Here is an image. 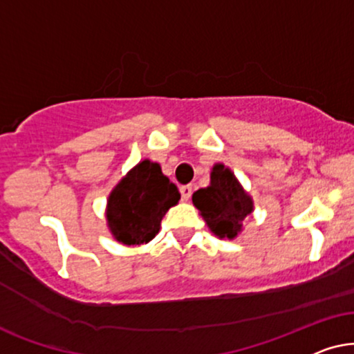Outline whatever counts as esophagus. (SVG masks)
<instances>
[{
  "label": "esophagus",
  "instance_id": "obj_1",
  "mask_svg": "<svg viewBox=\"0 0 354 354\" xmlns=\"http://www.w3.org/2000/svg\"><path fill=\"white\" fill-rule=\"evenodd\" d=\"M180 192H181V199H183V201H189V197H191V194H192V187H191L189 185L181 186V187H180Z\"/></svg>",
  "mask_w": 354,
  "mask_h": 354
}]
</instances>
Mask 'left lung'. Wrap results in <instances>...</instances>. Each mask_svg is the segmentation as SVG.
I'll return each instance as SVG.
<instances>
[{
    "label": "left lung",
    "instance_id": "obj_1",
    "mask_svg": "<svg viewBox=\"0 0 354 354\" xmlns=\"http://www.w3.org/2000/svg\"><path fill=\"white\" fill-rule=\"evenodd\" d=\"M192 204L220 239H234L243 232V223L254 212V201L238 178L223 163H215L210 185L192 194Z\"/></svg>",
    "mask_w": 354,
    "mask_h": 354
}]
</instances>
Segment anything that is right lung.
<instances>
[{
	"label": "right lung",
	"instance_id": "add662e5",
	"mask_svg": "<svg viewBox=\"0 0 354 354\" xmlns=\"http://www.w3.org/2000/svg\"><path fill=\"white\" fill-rule=\"evenodd\" d=\"M181 199L178 187L157 162L145 158L113 187L106 201V225L124 246H140L157 236L165 214Z\"/></svg>",
	"mask_w": 354,
	"mask_h": 354
}]
</instances>
